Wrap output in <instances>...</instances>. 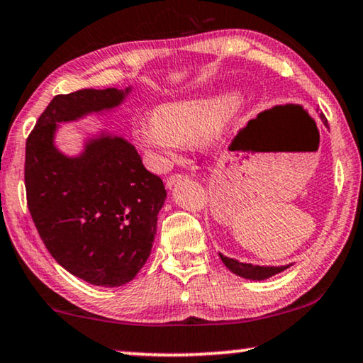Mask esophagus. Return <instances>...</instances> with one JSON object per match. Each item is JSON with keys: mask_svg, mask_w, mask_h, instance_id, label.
<instances>
[{"mask_svg": "<svg viewBox=\"0 0 363 363\" xmlns=\"http://www.w3.org/2000/svg\"><path fill=\"white\" fill-rule=\"evenodd\" d=\"M184 179H186L184 174H174V176H169L167 181H166V187H167V189H172V187L176 186L177 182L184 181Z\"/></svg>", "mask_w": 363, "mask_h": 363, "instance_id": "obj_1", "label": "esophagus"}]
</instances>
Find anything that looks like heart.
<instances>
[{
	"mask_svg": "<svg viewBox=\"0 0 363 363\" xmlns=\"http://www.w3.org/2000/svg\"><path fill=\"white\" fill-rule=\"evenodd\" d=\"M235 108L238 98L232 93L169 101L157 106L156 113L136 121L134 141L151 154L159 166H169L187 143L217 136Z\"/></svg>",
	"mask_w": 363,
	"mask_h": 363,
	"instance_id": "heart-1",
	"label": "heart"
}]
</instances>
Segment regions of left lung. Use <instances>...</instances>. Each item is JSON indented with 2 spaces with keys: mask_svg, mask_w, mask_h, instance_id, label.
Returning a JSON list of instances; mask_svg holds the SVG:
<instances>
[{
  "mask_svg": "<svg viewBox=\"0 0 363 363\" xmlns=\"http://www.w3.org/2000/svg\"><path fill=\"white\" fill-rule=\"evenodd\" d=\"M320 118L323 121V124H325L328 128L327 119L323 118V114L320 116ZM219 257L232 274L239 275V277H242V279H249V280H265V279L272 277V275L282 272V270L291 267V265H280V267H275V265L245 264V262H239V260H235L232 257H225V255H222L220 252H219Z\"/></svg>",
  "mask_w": 363,
  "mask_h": 363,
  "instance_id": "1",
  "label": "left lung"
}]
</instances>
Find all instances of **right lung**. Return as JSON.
I'll use <instances>...</instances> for the list:
<instances>
[{
	"label": "right lung",
	"mask_w": 363,
	"mask_h": 363,
	"mask_svg": "<svg viewBox=\"0 0 363 363\" xmlns=\"http://www.w3.org/2000/svg\"><path fill=\"white\" fill-rule=\"evenodd\" d=\"M131 89L56 96L26 141L28 209L40 238L61 267L101 287L131 282L146 264L166 189L123 136L101 129L77 156L61 152L55 138L61 123L109 113Z\"/></svg>",
	"instance_id": "add662e5"
}]
</instances>
